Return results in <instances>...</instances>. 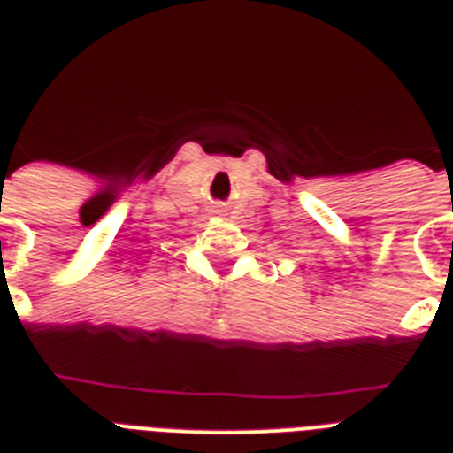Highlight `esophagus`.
<instances>
[{"label":"esophagus","mask_w":453,"mask_h":453,"mask_svg":"<svg viewBox=\"0 0 453 453\" xmlns=\"http://www.w3.org/2000/svg\"><path fill=\"white\" fill-rule=\"evenodd\" d=\"M211 213H213V215H224V206H222V203H215Z\"/></svg>","instance_id":"1"}]
</instances>
